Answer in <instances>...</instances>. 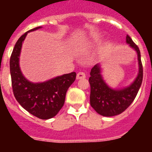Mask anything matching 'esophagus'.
<instances>
[{
  "label": "esophagus",
  "mask_w": 152,
  "mask_h": 152,
  "mask_svg": "<svg viewBox=\"0 0 152 152\" xmlns=\"http://www.w3.org/2000/svg\"><path fill=\"white\" fill-rule=\"evenodd\" d=\"M85 77L86 75L84 72H78V73L77 74V77H76V78H77V80H79V79L85 78Z\"/></svg>",
  "instance_id": "34e87169"
}]
</instances>
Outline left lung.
<instances>
[{
	"label": "left lung",
	"instance_id": "left-lung-1",
	"mask_svg": "<svg viewBox=\"0 0 152 152\" xmlns=\"http://www.w3.org/2000/svg\"><path fill=\"white\" fill-rule=\"evenodd\" d=\"M126 43L135 51L138 58L139 72L133 82L121 88H113L107 84L101 75V66L95 64L91 71L89 82L91 84V105L97 113L103 116H113L122 113L135 100L142 85L143 68L141 54L137 46L129 36H126Z\"/></svg>",
	"mask_w": 152,
	"mask_h": 152
}]
</instances>
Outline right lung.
Returning <instances> with one entry per match:
<instances>
[{
    "label": "right lung",
    "mask_w": 152,
    "mask_h": 152,
    "mask_svg": "<svg viewBox=\"0 0 152 152\" xmlns=\"http://www.w3.org/2000/svg\"><path fill=\"white\" fill-rule=\"evenodd\" d=\"M38 26L24 33L17 40L10 60L12 88L16 100L21 107L41 119L54 117L62 108L68 88L76 78V73L57 76L43 82L33 83L24 77L20 67L23 42L28 33L41 29Z\"/></svg>",
    "instance_id": "add662e5"
}]
</instances>
